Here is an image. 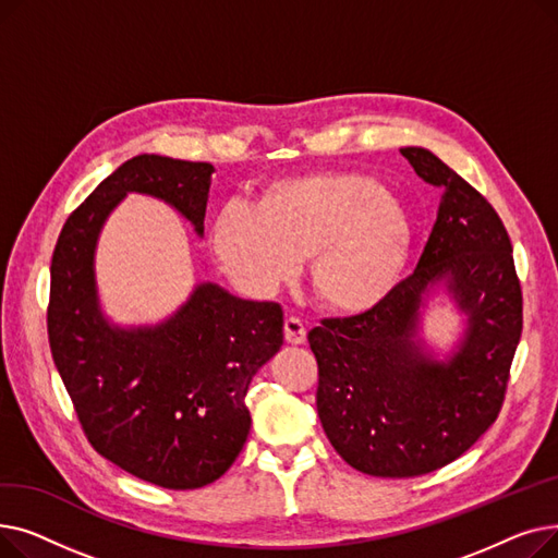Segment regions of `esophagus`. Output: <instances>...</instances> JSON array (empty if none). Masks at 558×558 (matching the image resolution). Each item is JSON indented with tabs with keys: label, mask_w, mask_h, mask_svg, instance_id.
Here are the masks:
<instances>
[{
	"label": "esophagus",
	"mask_w": 558,
	"mask_h": 558,
	"mask_svg": "<svg viewBox=\"0 0 558 558\" xmlns=\"http://www.w3.org/2000/svg\"><path fill=\"white\" fill-rule=\"evenodd\" d=\"M307 339V326L299 316H289L284 320V341L291 345H301Z\"/></svg>",
	"instance_id": "34e87169"
}]
</instances>
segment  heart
Wrapping results in <instances>:
<instances>
[{
  "label": "heart",
  "mask_w": 558,
  "mask_h": 558,
  "mask_svg": "<svg viewBox=\"0 0 558 558\" xmlns=\"http://www.w3.org/2000/svg\"><path fill=\"white\" fill-rule=\"evenodd\" d=\"M210 238L223 271L251 294H271L310 257L316 299L362 314L398 287L414 230L373 175L312 171L267 183L253 205L226 203Z\"/></svg>",
  "instance_id": "b5f03b06"
}]
</instances>
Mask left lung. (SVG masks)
<instances>
[{
    "label": "left lung",
    "instance_id": "left-lung-1",
    "mask_svg": "<svg viewBox=\"0 0 558 558\" xmlns=\"http://www.w3.org/2000/svg\"><path fill=\"white\" fill-rule=\"evenodd\" d=\"M400 154L444 190L414 274L377 307L324 318L307 335L320 425L339 457L373 477L425 475L471 448L500 414L522 332V289L500 215L432 151ZM438 281L469 314L460 353L446 365L413 341L422 296Z\"/></svg>",
    "mask_w": 558,
    "mask_h": 558
}]
</instances>
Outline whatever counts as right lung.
<instances>
[{
  "label": "right lung",
  "mask_w": 558,
  "mask_h": 558,
  "mask_svg": "<svg viewBox=\"0 0 558 558\" xmlns=\"http://www.w3.org/2000/svg\"><path fill=\"white\" fill-rule=\"evenodd\" d=\"M210 162L135 156L68 217L51 257L47 332L53 364L90 446L149 484L190 490L219 480L251 429L246 391L282 345V307L205 282L162 326H108L95 244L129 192L173 205L203 234Z\"/></svg>",
  "instance_id": "right-lung-1"
}]
</instances>
